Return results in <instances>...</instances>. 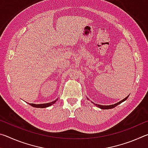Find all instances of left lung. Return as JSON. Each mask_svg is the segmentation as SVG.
Returning a JSON list of instances; mask_svg holds the SVG:
<instances>
[{
	"label": "left lung",
	"instance_id": "1",
	"mask_svg": "<svg viewBox=\"0 0 148 148\" xmlns=\"http://www.w3.org/2000/svg\"><path fill=\"white\" fill-rule=\"evenodd\" d=\"M129 96H127V97H126V98H125L124 99H123L122 101H119V102H117V103H116V104H112V105H109V106H103V105H99V104H95V105H96L97 106H98L99 108H101V109L107 110V109H111V108H114V107L117 106V105L119 104H121V102H123L125 101H126V100L127 99V98H128V97H129Z\"/></svg>",
	"mask_w": 148,
	"mask_h": 148
}]
</instances>
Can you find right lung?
I'll use <instances>...</instances> for the list:
<instances>
[{
    "label": "right lung",
    "instance_id": "right-lung-1",
    "mask_svg": "<svg viewBox=\"0 0 148 148\" xmlns=\"http://www.w3.org/2000/svg\"><path fill=\"white\" fill-rule=\"evenodd\" d=\"M57 101V100H56ZM56 101H54L51 102H49V103H46V104H29L31 106L35 107V108H47L49 106H51L53 104H54L55 102H56Z\"/></svg>",
    "mask_w": 148,
    "mask_h": 148
}]
</instances>
